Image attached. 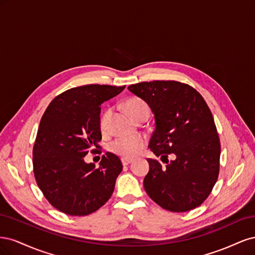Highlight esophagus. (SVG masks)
Instances as JSON below:
<instances>
[{
	"mask_svg": "<svg viewBox=\"0 0 255 255\" xmlns=\"http://www.w3.org/2000/svg\"><path fill=\"white\" fill-rule=\"evenodd\" d=\"M121 160H122V164H123V166H128V165H129V164L132 163V161H133V159H132V158H122Z\"/></svg>",
	"mask_w": 255,
	"mask_h": 255,
	"instance_id": "esophagus-1",
	"label": "esophagus"
}]
</instances>
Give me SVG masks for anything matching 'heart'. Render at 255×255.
I'll use <instances>...</instances> for the list:
<instances>
[{
	"mask_svg": "<svg viewBox=\"0 0 255 255\" xmlns=\"http://www.w3.org/2000/svg\"><path fill=\"white\" fill-rule=\"evenodd\" d=\"M126 111L129 114L135 121L143 115H150V109L143 100L133 98L129 99L125 104ZM112 116V110H106L101 119H100V127L103 130L109 128ZM144 145L143 138L139 136L133 137H120L111 143V151L123 158H132L136 156L141 151Z\"/></svg>",
	"mask_w": 255,
	"mask_h": 255,
	"instance_id": "heart-1",
	"label": "heart"
}]
</instances>
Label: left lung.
Wrapping results in <instances>:
<instances>
[{
    "instance_id": "left-lung-1",
    "label": "left lung",
    "mask_w": 255,
    "mask_h": 255,
    "mask_svg": "<svg viewBox=\"0 0 255 255\" xmlns=\"http://www.w3.org/2000/svg\"><path fill=\"white\" fill-rule=\"evenodd\" d=\"M149 105L155 129L150 150L160 159H174L161 166L149 158L144 176L146 194L167 211L182 213L201 205L219 174L220 141L213 115L199 92L175 81L142 82L128 87Z\"/></svg>"
}]
</instances>
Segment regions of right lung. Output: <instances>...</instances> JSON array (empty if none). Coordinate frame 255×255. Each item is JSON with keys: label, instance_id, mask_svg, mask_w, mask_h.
<instances>
[{"label": "right lung", "instance_id": "add662e5", "mask_svg": "<svg viewBox=\"0 0 255 255\" xmlns=\"http://www.w3.org/2000/svg\"><path fill=\"white\" fill-rule=\"evenodd\" d=\"M126 86L85 85L57 96L44 112L33 150L36 182L56 210L86 216L112 197L122 171L120 158L106 152L99 168L84 157L102 139L100 114L103 102Z\"/></svg>", "mask_w": 255, "mask_h": 255}]
</instances>
